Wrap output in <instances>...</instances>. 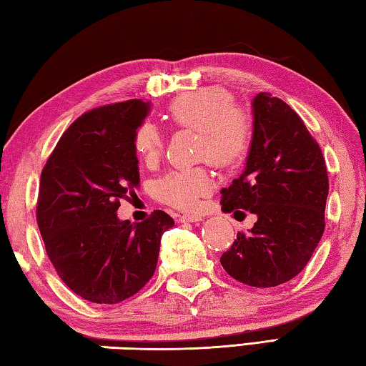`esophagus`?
Returning a JSON list of instances; mask_svg holds the SVG:
<instances>
[{
	"instance_id": "1",
	"label": "esophagus",
	"mask_w": 366,
	"mask_h": 366,
	"mask_svg": "<svg viewBox=\"0 0 366 366\" xmlns=\"http://www.w3.org/2000/svg\"><path fill=\"white\" fill-rule=\"evenodd\" d=\"M179 221L181 222H198L202 221L200 214H181L179 216Z\"/></svg>"
}]
</instances>
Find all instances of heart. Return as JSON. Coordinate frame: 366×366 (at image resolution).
<instances>
[{
	"label": "heart",
	"instance_id": "heart-1",
	"mask_svg": "<svg viewBox=\"0 0 366 366\" xmlns=\"http://www.w3.org/2000/svg\"><path fill=\"white\" fill-rule=\"evenodd\" d=\"M234 103L227 90L205 86L174 98L168 107V119L177 127L198 132V157L209 158L221 168H231L245 158L252 142V117ZM134 148L142 159L150 163L163 153L164 139L154 124L144 122L134 134ZM212 187L209 171L195 166L159 179L157 195L172 207L194 209Z\"/></svg>",
	"mask_w": 366,
	"mask_h": 366
}]
</instances>
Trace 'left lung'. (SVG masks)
<instances>
[{"label":"left lung","instance_id":"obj_1","mask_svg":"<svg viewBox=\"0 0 366 366\" xmlns=\"http://www.w3.org/2000/svg\"><path fill=\"white\" fill-rule=\"evenodd\" d=\"M252 113L245 169L221 190V205L257 214V222L237 232L221 264L247 286L274 287L299 274L317 249L330 181L318 142L287 103L262 92Z\"/></svg>","mask_w":366,"mask_h":366}]
</instances>
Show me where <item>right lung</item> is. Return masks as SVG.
<instances>
[{
    "label": "right lung",
    "instance_id": "add662e5",
    "mask_svg": "<svg viewBox=\"0 0 366 366\" xmlns=\"http://www.w3.org/2000/svg\"><path fill=\"white\" fill-rule=\"evenodd\" d=\"M150 102L129 100L84 113L59 139L41 171L36 224L58 276L82 299L119 303L152 280L159 242L174 219L154 209L119 221L117 208L139 187L134 134Z\"/></svg>",
    "mask_w": 366,
    "mask_h": 366
}]
</instances>
